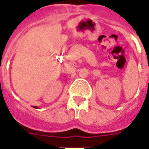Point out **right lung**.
<instances>
[{"label":"right lung","instance_id":"obj_1","mask_svg":"<svg viewBox=\"0 0 149 149\" xmlns=\"http://www.w3.org/2000/svg\"><path fill=\"white\" fill-rule=\"evenodd\" d=\"M34 107V108H36V109H39L38 107Z\"/></svg>","mask_w":149,"mask_h":149}]
</instances>
